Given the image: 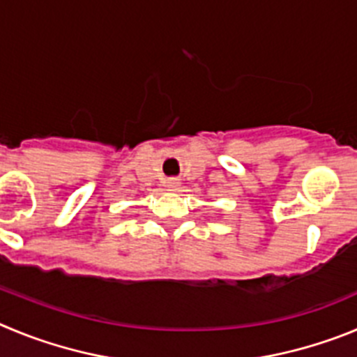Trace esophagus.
<instances>
[{"label":"esophagus","mask_w":357,"mask_h":357,"mask_svg":"<svg viewBox=\"0 0 357 357\" xmlns=\"http://www.w3.org/2000/svg\"><path fill=\"white\" fill-rule=\"evenodd\" d=\"M179 185H181V183H179L178 178L167 179V188H169V190H178Z\"/></svg>","instance_id":"1"}]
</instances>
